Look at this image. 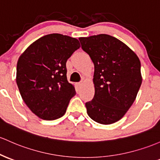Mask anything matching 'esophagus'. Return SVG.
I'll return each instance as SVG.
<instances>
[{
  "label": "esophagus",
  "mask_w": 160,
  "mask_h": 160,
  "mask_svg": "<svg viewBox=\"0 0 160 160\" xmlns=\"http://www.w3.org/2000/svg\"><path fill=\"white\" fill-rule=\"evenodd\" d=\"M82 85H83V83H77V87H79V88H80Z\"/></svg>",
  "instance_id": "1"
}]
</instances>
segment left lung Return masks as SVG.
<instances>
[{
	"instance_id": "1",
	"label": "left lung",
	"mask_w": 160,
	"mask_h": 160,
	"mask_svg": "<svg viewBox=\"0 0 160 160\" xmlns=\"http://www.w3.org/2000/svg\"><path fill=\"white\" fill-rule=\"evenodd\" d=\"M94 64V97L86 102L95 122H118L134 103L142 83L138 55L118 38L106 34L79 38Z\"/></svg>"
}]
</instances>
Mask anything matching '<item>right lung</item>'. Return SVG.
Listing matches in <instances>:
<instances>
[{
    "label": "right lung",
    "mask_w": 160,
    "mask_h": 160,
    "mask_svg": "<svg viewBox=\"0 0 160 160\" xmlns=\"http://www.w3.org/2000/svg\"><path fill=\"white\" fill-rule=\"evenodd\" d=\"M80 47L75 38L53 33L32 43L19 58L16 81L22 99L36 116L55 120L75 96L67 80L66 62Z\"/></svg>",
    "instance_id": "add662e5"
}]
</instances>
